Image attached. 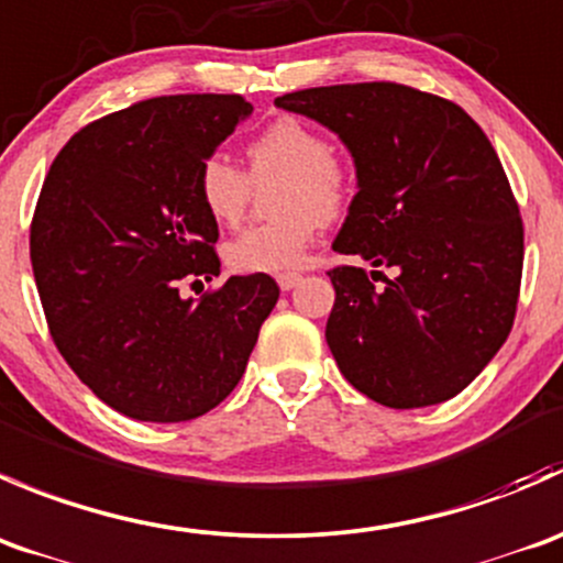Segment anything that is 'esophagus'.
Wrapping results in <instances>:
<instances>
[{"mask_svg": "<svg viewBox=\"0 0 563 563\" xmlns=\"http://www.w3.org/2000/svg\"><path fill=\"white\" fill-rule=\"evenodd\" d=\"M276 282H279V287L284 289V292H287V289H292L295 284L300 282V274H279V276H276Z\"/></svg>", "mask_w": 563, "mask_h": 563, "instance_id": "esophagus-1", "label": "esophagus"}]
</instances>
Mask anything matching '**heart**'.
Returning a JSON list of instances; mask_svg holds the SVG:
<instances>
[{
    "mask_svg": "<svg viewBox=\"0 0 563 563\" xmlns=\"http://www.w3.org/2000/svg\"><path fill=\"white\" fill-rule=\"evenodd\" d=\"M246 155L254 180L284 175L276 199L279 216L238 232L224 249L227 263L246 274L300 268L322 219L336 216L347 205L353 177L347 166L331 155V142L295 117L271 122L249 142ZM197 191L216 224H238L252 183L227 155L213 153L199 164Z\"/></svg>",
    "mask_w": 563,
    "mask_h": 563,
    "instance_id": "b5f03b06",
    "label": "heart"
}]
</instances>
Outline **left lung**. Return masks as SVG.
Masks as SVG:
<instances>
[{"mask_svg": "<svg viewBox=\"0 0 563 563\" xmlns=\"http://www.w3.org/2000/svg\"><path fill=\"white\" fill-rule=\"evenodd\" d=\"M276 106L336 133L355 164L333 252L372 271H328L339 372L386 408L457 397L506 342L520 295L522 221L489 139L452 100L391 81L311 87Z\"/></svg>", "mask_w": 563, "mask_h": 563, "instance_id": "obj_1", "label": "left lung"}]
</instances>
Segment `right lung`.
Segmentation results:
<instances>
[{
  "instance_id": "obj_1",
  "label": "right lung",
  "mask_w": 563,
  "mask_h": 563,
  "mask_svg": "<svg viewBox=\"0 0 563 563\" xmlns=\"http://www.w3.org/2000/svg\"><path fill=\"white\" fill-rule=\"evenodd\" d=\"M241 95H166L81 128L54 158L30 257L54 344L100 402L136 421L197 419L230 397L279 300L268 274L219 276L197 172L252 117ZM197 284V282H194Z\"/></svg>"
}]
</instances>
